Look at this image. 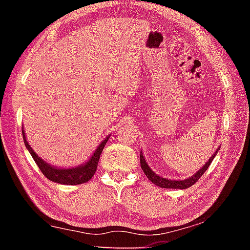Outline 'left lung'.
I'll return each mask as SVG.
<instances>
[{
  "label": "left lung",
  "mask_w": 250,
  "mask_h": 250,
  "mask_svg": "<svg viewBox=\"0 0 250 250\" xmlns=\"http://www.w3.org/2000/svg\"><path fill=\"white\" fill-rule=\"evenodd\" d=\"M218 151V149H217ZM217 151L215 152L213 154V156L208 160V162H207L204 167H203L200 171L197 173H195L193 176L189 177V179H186L183 181H172V180H167V179H164V177H161L158 174H155V173L151 170V168L147 167L146 164V161L145 159V156L141 153L140 154V163H141V167L143 172H145V174L146 175L147 179H149L152 183L160 186V188H188L189 186H192L193 184H195L196 182L198 181V179L204 174L205 171L208 168V167L210 166L211 161L215 158V155H216Z\"/></svg>",
  "instance_id": "1"
}]
</instances>
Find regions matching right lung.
<instances>
[{
    "label": "right lung",
    "instance_id": "add662e5",
    "mask_svg": "<svg viewBox=\"0 0 250 250\" xmlns=\"http://www.w3.org/2000/svg\"><path fill=\"white\" fill-rule=\"evenodd\" d=\"M22 133H23V140H24L25 146H26L29 153L32 154L34 161H35L37 164V167L41 168L42 173H43V174L50 181L56 182V183H61V184H67V185H77V184L86 183V182L89 181L91 177L94 176L97 170V167H98L101 152H103L105 143H107L109 139V138H105L104 140L100 143V146L97 147V150L95 151L94 155H92L90 160L88 161L86 164H83V166H80L75 168H56L52 166H49V164L46 163L45 161L39 158V155L33 151L31 146L27 143L26 138H25L24 130H22Z\"/></svg>",
    "mask_w": 250,
    "mask_h": 250
}]
</instances>
